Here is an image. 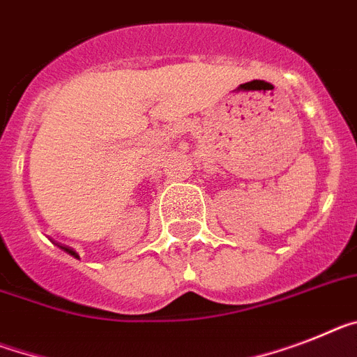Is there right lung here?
<instances>
[{
	"mask_svg": "<svg viewBox=\"0 0 357 357\" xmlns=\"http://www.w3.org/2000/svg\"><path fill=\"white\" fill-rule=\"evenodd\" d=\"M56 245H58V247L61 248V250H65V252H68V254H70L72 257H76V259H79V254H77L76 250H74V248L67 247V245H61V243H56Z\"/></svg>",
	"mask_w": 357,
	"mask_h": 357,
	"instance_id": "add662e5",
	"label": "right lung"
}]
</instances>
